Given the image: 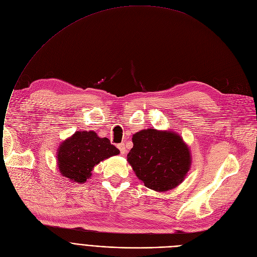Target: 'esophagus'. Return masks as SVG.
<instances>
[{"mask_svg":"<svg viewBox=\"0 0 257 257\" xmlns=\"http://www.w3.org/2000/svg\"><path fill=\"white\" fill-rule=\"evenodd\" d=\"M117 147H118V149L120 150V153H121L122 155H124V154L126 153V148H125V144H124V143L118 144V145H117Z\"/></svg>","mask_w":257,"mask_h":257,"instance_id":"34e87169","label":"esophagus"}]
</instances>
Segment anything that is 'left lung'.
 I'll return each instance as SVG.
<instances>
[{
	"mask_svg": "<svg viewBox=\"0 0 257 257\" xmlns=\"http://www.w3.org/2000/svg\"><path fill=\"white\" fill-rule=\"evenodd\" d=\"M132 140L127 162L146 187L164 192L186 178L192 159L179 134L147 128L134 134Z\"/></svg>",
	"mask_w": 257,
	"mask_h": 257,
	"instance_id": "1",
	"label": "left lung"
}]
</instances>
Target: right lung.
Instances as JSON below:
<instances>
[{
    "instance_id": "right-lung-1",
    "label": "right lung",
    "mask_w": 257,
    "mask_h": 257,
    "mask_svg": "<svg viewBox=\"0 0 257 257\" xmlns=\"http://www.w3.org/2000/svg\"><path fill=\"white\" fill-rule=\"evenodd\" d=\"M117 154L119 150L107 138H100L93 131H77L61 143L56 163L65 178L71 182L84 183L96 165Z\"/></svg>"
}]
</instances>
